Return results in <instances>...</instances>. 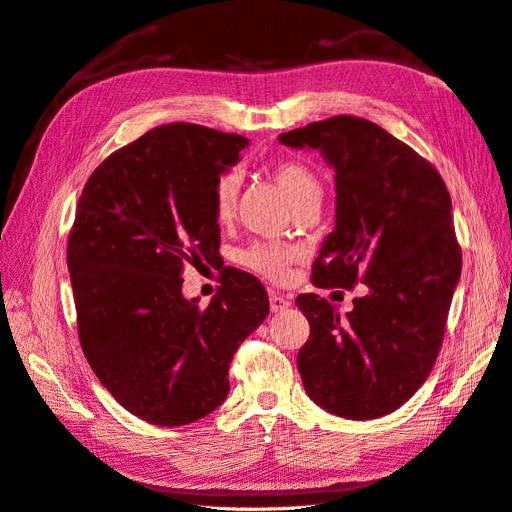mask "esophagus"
<instances>
[{
    "label": "esophagus",
    "mask_w": 512,
    "mask_h": 512,
    "mask_svg": "<svg viewBox=\"0 0 512 512\" xmlns=\"http://www.w3.org/2000/svg\"><path fill=\"white\" fill-rule=\"evenodd\" d=\"M269 303H271V309L273 312H284V309H288L292 305V299L288 297V294H280V292H271L269 297Z\"/></svg>",
    "instance_id": "1"
}]
</instances>
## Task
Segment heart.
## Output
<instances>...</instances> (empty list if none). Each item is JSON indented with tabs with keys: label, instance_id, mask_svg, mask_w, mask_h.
<instances>
[{
	"label": "heart",
	"instance_id": "heart-1",
	"mask_svg": "<svg viewBox=\"0 0 512 512\" xmlns=\"http://www.w3.org/2000/svg\"><path fill=\"white\" fill-rule=\"evenodd\" d=\"M271 179L277 183V188L284 192L288 203L297 207L305 200L320 198L322 185L318 175L301 160L284 158L271 164L269 168ZM239 173L237 170H226L220 179L215 181L213 188V215L218 224H228L237 209V196H239ZM294 250L286 245L275 243H256L241 254V262L252 271L269 277V280L280 282L288 275V269L294 260Z\"/></svg>",
	"mask_w": 512,
	"mask_h": 512
}]
</instances>
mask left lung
Masks as SVG:
<instances>
[{
	"mask_svg": "<svg viewBox=\"0 0 512 512\" xmlns=\"http://www.w3.org/2000/svg\"><path fill=\"white\" fill-rule=\"evenodd\" d=\"M335 168V230L312 267L318 288L367 292L339 318L299 294L309 339L297 367L307 395L331 414L367 421L421 389L438 359L461 275L451 194L425 158L363 117L337 115L280 134Z\"/></svg>",
	"mask_w": 512,
	"mask_h": 512,
	"instance_id": "8db88e82",
	"label": "left lung"
}]
</instances>
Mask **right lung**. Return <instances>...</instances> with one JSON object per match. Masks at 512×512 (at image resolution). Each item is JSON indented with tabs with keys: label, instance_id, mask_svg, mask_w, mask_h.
<instances>
[{
	"label": "right lung",
	"instance_id": "obj_1",
	"mask_svg": "<svg viewBox=\"0 0 512 512\" xmlns=\"http://www.w3.org/2000/svg\"><path fill=\"white\" fill-rule=\"evenodd\" d=\"M250 145L168 123L111 153L91 177L68 237L79 339L91 369L143 421L177 427L226 399L228 367L269 314L254 275L228 271L207 307L181 294L185 265H213V188Z\"/></svg>",
	"mask_w": 512,
	"mask_h": 512
}]
</instances>
